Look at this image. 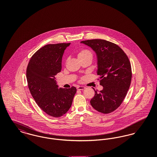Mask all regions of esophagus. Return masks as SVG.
<instances>
[{
  "label": "esophagus",
  "mask_w": 157,
  "mask_h": 157,
  "mask_svg": "<svg viewBox=\"0 0 157 157\" xmlns=\"http://www.w3.org/2000/svg\"><path fill=\"white\" fill-rule=\"evenodd\" d=\"M84 89H85V87H84V86H78L77 87V90H83Z\"/></svg>",
  "instance_id": "1"
}]
</instances>
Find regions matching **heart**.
I'll list each match as a JSON object with an SVG mask.
<instances>
[{
    "label": "heart",
    "mask_w": 157,
    "mask_h": 157,
    "mask_svg": "<svg viewBox=\"0 0 157 157\" xmlns=\"http://www.w3.org/2000/svg\"><path fill=\"white\" fill-rule=\"evenodd\" d=\"M77 56L79 60L84 59H90L92 60L93 53L89 49H83L78 52L77 54Z\"/></svg>",
    "instance_id": "1"
}]
</instances>
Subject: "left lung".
Segmentation results:
<instances>
[{
  "mask_svg": "<svg viewBox=\"0 0 157 157\" xmlns=\"http://www.w3.org/2000/svg\"><path fill=\"white\" fill-rule=\"evenodd\" d=\"M97 55V74L100 76V85L103 90H95L90 103L98 112L109 113L122 104L129 90L131 67L127 55L118 46L103 39L81 41Z\"/></svg>",
  "mask_w": 157,
  "mask_h": 157,
  "instance_id": "8db88e82",
  "label": "left lung"
}]
</instances>
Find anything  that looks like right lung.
I'll return each mask as SVG.
<instances>
[{
  "instance_id": "right-lung-1",
  "label": "right lung",
  "mask_w": 157,
  "mask_h": 157,
  "mask_svg": "<svg viewBox=\"0 0 157 157\" xmlns=\"http://www.w3.org/2000/svg\"><path fill=\"white\" fill-rule=\"evenodd\" d=\"M71 44L46 45L30 58L26 69V79L30 94L37 105L48 115L60 117L71 108L76 89L58 88L55 75L62 69V59Z\"/></svg>"
}]
</instances>
